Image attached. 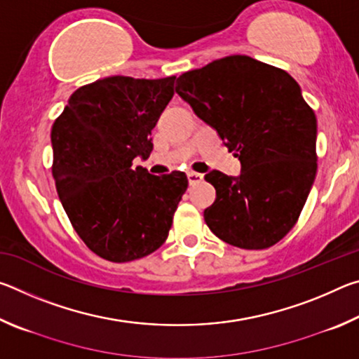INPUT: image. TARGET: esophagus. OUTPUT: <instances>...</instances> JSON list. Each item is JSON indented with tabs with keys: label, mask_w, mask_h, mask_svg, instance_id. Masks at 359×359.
I'll return each mask as SVG.
<instances>
[{
	"label": "esophagus",
	"mask_w": 359,
	"mask_h": 359,
	"mask_svg": "<svg viewBox=\"0 0 359 359\" xmlns=\"http://www.w3.org/2000/svg\"><path fill=\"white\" fill-rule=\"evenodd\" d=\"M187 177H188V182H190V185H196V184H199V182L204 180V175L203 174L193 172V171L188 172Z\"/></svg>",
	"instance_id": "1"
}]
</instances>
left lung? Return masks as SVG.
Wrapping results in <instances>:
<instances>
[{
  "label": "left lung",
  "mask_w": 359,
  "mask_h": 359,
  "mask_svg": "<svg viewBox=\"0 0 359 359\" xmlns=\"http://www.w3.org/2000/svg\"><path fill=\"white\" fill-rule=\"evenodd\" d=\"M175 92L215 128L242 165L239 177L205 174L215 203L204 220L218 239L269 248L301 215L317 174V117L287 71L247 55L179 76Z\"/></svg>",
  "instance_id": "1"
}]
</instances>
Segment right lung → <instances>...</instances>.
<instances>
[{"label": "right lung", "instance_id": "obj_1", "mask_svg": "<svg viewBox=\"0 0 359 359\" xmlns=\"http://www.w3.org/2000/svg\"><path fill=\"white\" fill-rule=\"evenodd\" d=\"M175 76H112L83 85L52 126V175L69 222L102 259L126 263L168 239L187 191L185 172L133 166L150 155L151 130L174 95Z\"/></svg>", "mask_w": 359, "mask_h": 359}]
</instances>
